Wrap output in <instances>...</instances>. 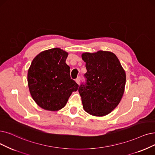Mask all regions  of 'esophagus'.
Listing matches in <instances>:
<instances>
[{"mask_svg": "<svg viewBox=\"0 0 155 155\" xmlns=\"http://www.w3.org/2000/svg\"><path fill=\"white\" fill-rule=\"evenodd\" d=\"M76 82L78 83V84H79V83H80V77H78L76 79Z\"/></svg>", "mask_w": 155, "mask_h": 155, "instance_id": "obj_1", "label": "esophagus"}]
</instances>
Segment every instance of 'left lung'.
Instances as JSON below:
<instances>
[{
  "label": "left lung",
  "instance_id": "8db88e82",
  "mask_svg": "<svg viewBox=\"0 0 155 155\" xmlns=\"http://www.w3.org/2000/svg\"><path fill=\"white\" fill-rule=\"evenodd\" d=\"M87 72L85 84L78 89L86 113L104 116L113 110L124 94L126 73L116 55L110 51L85 52L81 54Z\"/></svg>",
  "mask_w": 155,
  "mask_h": 155
}]
</instances>
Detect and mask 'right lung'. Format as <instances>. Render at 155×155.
<instances>
[{
  "mask_svg": "<svg viewBox=\"0 0 155 155\" xmlns=\"http://www.w3.org/2000/svg\"><path fill=\"white\" fill-rule=\"evenodd\" d=\"M68 53L60 48L47 49L33 59L27 74L30 95L38 106L47 110L64 107L79 85L71 78L65 63Z\"/></svg>",
  "mask_w": 155,
  "mask_h": 155,
  "instance_id": "1",
  "label": "right lung"
}]
</instances>
